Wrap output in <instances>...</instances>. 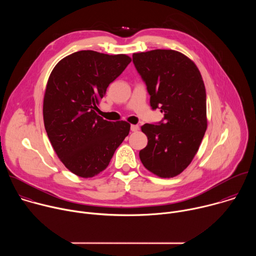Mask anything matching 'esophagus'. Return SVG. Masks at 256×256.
<instances>
[{
    "instance_id": "obj_1",
    "label": "esophagus",
    "mask_w": 256,
    "mask_h": 256,
    "mask_svg": "<svg viewBox=\"0 0 256 256\" xmlns=\"http://www.w3.org/2000/svg\"><path fill=\"white\" fill-rule=\"evenodd\" d=\"M138 128H138V126H136V124H132V126H130V130H132V132H138Z\"/></svg>"
}]
</instances>
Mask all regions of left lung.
<instances>
[{
	"mask_svg": "<svg viewBox=\"0 0 256 256\" xmlns=\"http://www.w3.org/2000/svg\"><path fill=\"white\" fill-rule=\"evenodd\" d=\"M132 62L147 85L152 108L164 114V122L140 128L148 144L140 159L159 177L177 176L192 163L208 126L202 75L190 58L172 50L134 54Z\"/></svg>",
	"mask_w": 256,
	"mask_h": 256,
	"instance_id": "8db88e82",
	"label": "left lung"
}]
</instances>
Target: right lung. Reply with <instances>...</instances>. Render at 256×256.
<instances>
[{
  "label": "right lung",
  "instance_id": "right-lung-1",
  "mask_svg": "<svg viewBox=\"0 0 256 256\" xmlns=\"http://www.w3.org/2000/svg\"><path fill=\"white\" fill-rule=\"evenodd\" d=\"M132 58L80 50L60 60L50 72L44 122L52 148L74 174L90 178L103 171L128 134L124 120L108 122L96 112L106 89Z\"/></svg>",
  "mask_w": 256,
  "mask_h": 256
}]
</instances>
